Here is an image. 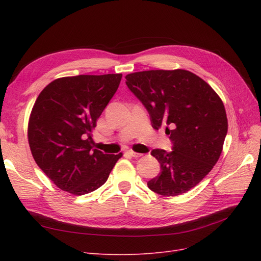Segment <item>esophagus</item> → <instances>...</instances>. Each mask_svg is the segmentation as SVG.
<instances>
[{"label": "esophagus", "mask_w": 261, "mask_h": 261, "mask_svg": "<svg viewBox=\"0 0 261 261\" xmlns=\"http://www.w3.org/2000/svg\"><path fill=\"white\" fill-rule=\"evenodd\" d=\"M127 153L130 155V156H133V158H135V159H137V158H140L141 155V153H138V152H135V151H133V150H128L127 151Z\"/></svg>", "instance_id": "esophagus-1"}]
</instances>
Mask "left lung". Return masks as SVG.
Instances as JSON below:
<instances>
[{"label": "left lung", "instance_id": "obj_1", "mask_svg": "<svg viewBox=\"0 0 261 261\" xmlns=\"http://www.w3.org/2000/svg\"><path fill=\"white\" fill-rule=\"evenodd\" d=\"M152 127L165 126L172 151L153 149L161 172L147 185L162 196L188 192L212 170L223 149L227 117L222 100L199 76L185 69L144 70L126 75Z\"/></svg>", "mask_w": 261, "mask_h": 261}]
</instances>
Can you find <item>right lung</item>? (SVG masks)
Here are the masks:
<instances>
[{
	"instance_id": "add662e5",
	"label": "right lung",
	"mask_w": 261,
	"mask_h": 261,
	"mask_svg": "<svg viewBox=\"0 0 261 261\" xmlns=\"http://www.w3.org/2000/svg\"><path fill=\"white\" fill-rule=\"evenodd\" d=\"M121 80L122 74L62 77L38 96L28 123L29 147L38 167L62 191L76 196L96 191L123 155L94 149L91 137Z\"/></svg>"
}]
</instances>
